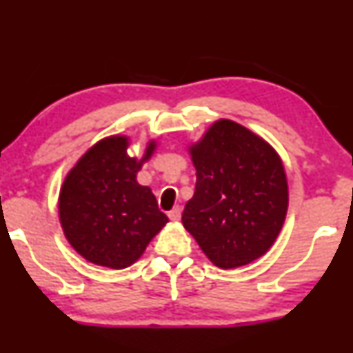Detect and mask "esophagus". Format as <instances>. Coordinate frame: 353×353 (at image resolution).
<instances>
[{
	"label": "esophagus",
	"instance_id": "1",
	"mask_svg": "<svg viewBox=\"0 0 353 353\" xmlns=\"http://www.w3.org/2000/svg\"><path fill=\"white\" fill-rule=\"evenodd\" d=\"M181 216H182L181 207H174L171 212H168V218L171 221H174V223H177V221H181Z\"/></svg>",
	"mask_w": 353,
	"mask_h": 353
}]
</instances>
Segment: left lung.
Listing matches in <instances>:
<instances>
[{
  "label": "left lung",
  "instance_id": "1",
  "mask_svg": "<svg viewBox=\"0 0 353 353\" xmlns=\"http://www.w3.org/2000/svg\"><path fill=\"white\" fill-rule=\"evenodd\" d=\"M188 154L196 190L185 230L221 270L249 265L276 243L288 212V181L279 152L232 119H216Z\"/></svg>",
  "mask_w": 353,
  "mask_h": 353
}]
</instances>
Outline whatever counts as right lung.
<instances>
[{
  "label": "right lung",
  "mask_w": 353,
  "mask_h": 353,
  "mask_svg": "<svg viewBox=\"0 0 353 353\" xmlns=\"http://www.w3.org/2000/svg\"><path fill=\"white\" fill-rule=\"evenodd\" d=\"M129 145L130 137L121 134L94 143L65 176L57 202L70 246L110 270L134 265L168 223L151 188L137 182L157 140L146 143L141 157H130Z\"/></svg>",
  "instance_id": "obj_1"
}]
</instances>
